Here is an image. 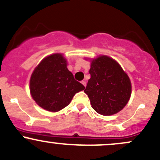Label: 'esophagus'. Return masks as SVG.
Returning <instances> with one entry per match:
<instances>
[{"label":"esophagus","instance_id":"34e87169","mask_svg":"<svg viewBox=\"0 0 160 160\" xmlns=\"http://www.w3.org/2000/svg\"><path fill=\"white\" fill-rule=\"evenodd\" d=\"M81 83H82V84L83 85V86L86 87V81H85V80H82V81H81Z\"/></svg>","mask_w":160,"mask_h":160}]
</instances>
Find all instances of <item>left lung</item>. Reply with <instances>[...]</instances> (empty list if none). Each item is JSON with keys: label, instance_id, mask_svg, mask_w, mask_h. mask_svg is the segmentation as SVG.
Here are the masks:
<instances>
[{"label": "left lung", "instance_id": "1", "mask_svg": "<svg viewBox=\"0 0 160 160\" xmlns=\"http://www.w3.org/2000/svg\"><path fill=\"white\" fill-rule=\"evenodd\" d=\"M85 93L92 108L102 115H112L129 101L132 84L126 72L114 59L100 56L91 62Z\"/></svg>", "mask_w": 160, "mask_h": 160}]
</instances>
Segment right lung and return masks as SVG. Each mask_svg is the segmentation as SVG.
Segmentation results:
<instances>
[{"mask_svg":"<svg viewBox=\"0 0 160 160\" xmlns=\"http://www.w3.org/2000/svg\"><path fill=\"white\" fill-rule=\"evenodd\" d=\"M67 59L60 53L44 58L31 76L30 93L38 105L56 112L67 107L76 93L84 90L67 67Z\"/></svg>","mask_w":160,"mask_h":160,"instance_id":"obj_1","label":"right lung"}]
</instances>
